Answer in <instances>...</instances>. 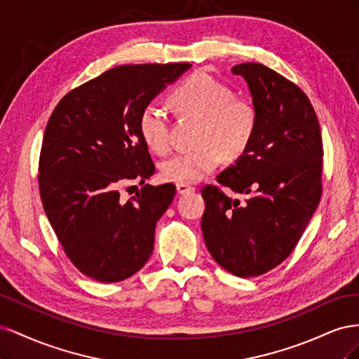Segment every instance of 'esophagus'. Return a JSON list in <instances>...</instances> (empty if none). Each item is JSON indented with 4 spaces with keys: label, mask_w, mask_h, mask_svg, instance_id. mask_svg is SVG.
<instances>
[{
    "label": "esophagus",
    "mask_w": 359,
    "mask_h": 359,
    "mask_svg": "<svg viewBox=\"0 0 359 359\" xmlns=\"http://www.w3.org/2000/svg\"><path fill=\"white\" fill-rule=\"evenodd\" d=\"M177 191H178L180 194H189V193L194 191V187H193V186H189V184L180 182V184H177Z\"/></svg>",
    "instance_id": "esophagus-1"
}]
</instances>
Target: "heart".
<instances>
[{
  "label": "heart",
  "instance_id": "1",
  "mask_svg": "<svg viewBox=\"0 0 359 359\" xmlns=\"http://www.w3.org/2000/svg\"><path fill=\"white\" fill-rule=\"evenodd\" d=\"M170 103L181 116L201 121L196 149L163 163L161 177L170 182L191 184L203 180L223 157L238 158L248 149L257 130L256 106L205 72L184 79L170 94ZM139 133L149 149L166 154L172 148L170 124L165 109L148 103L139 115Z\"/></svg>",
  "mask_w": 359,
  "mask_h": 359
}]
</instances>
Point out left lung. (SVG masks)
<instances>
[{"instance_id": "obj_1", "label": "left lung", "mask_w": 359, "mask_h": 359, "mask_svg": "<svg viewBox=\"0 0 359 359\" xmlns=\"http://www.w3.org/2000/svg\"><path fill=\"white\" fill-rule=\"evenodd\" d=\"M232 73L247 81L259 121L253 142L217 182L247 198L205 186L201 226L215 262L247 278L280 265L301 240L320 201L323 144L298 85L257 62L238 64Z\"/></svg>"}]
</instances>
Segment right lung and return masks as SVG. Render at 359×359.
Wrapping results in <instances>:
<instances>
[{
    "mask_svg": "<svg viewBox=\"0 0 359 359\" xmlns=\"http://www.w3.org/2000/svg\"><path fill=\"white\" fill-rule=\"evenodd\" d=\"M189 62L128 64L62 97L43 136L39 187L64 253L86 277L115 283L142 268L154 248L173 184L145 186L128 201L118 187L156 172L139 115Z\"/></svg>",
    "mask_w": 359,
    "mask_h": 359,
    "instance_id": "add662e5",
    "label": "right lung"
}]
</instances>
